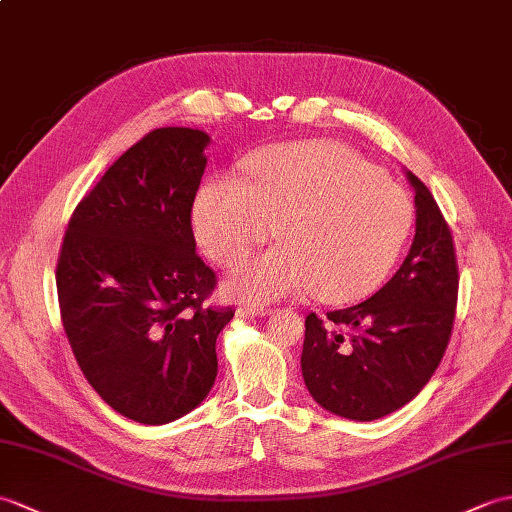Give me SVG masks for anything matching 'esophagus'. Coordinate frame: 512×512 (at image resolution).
Listing matches in <instances>:
<instances>
[{
	"label": "esophagus",
	"instance_id": "obj_1",
	"mask_svg": "<svg viewBox=\"0 0 512 512\" xmlns=\"http://www.w3.org/2000/svg\"><path fill=\"white\" fill-rule=\"evenodd\" d=\"M272 310L264 305H253V303H242L237 307V316H268Z\"/></svg>",
	"mask_w": 512,
	"mask_h": 512
}]
</instances>
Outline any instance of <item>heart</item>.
<instances>
[{"label":"heart","mask_w":512,"mask_h":512,"mask_svg":"<svg viewBox=\"0 0 512 512\" xmlns=\"http://www.w3.org/2000/svg\"><path fill=\"white\" fill-rule=\"evenodd\" d=\"M414 202L353 150L305 141L261 152L246 185L213 178L194 202L198 244L222 268H237L272 235L283 246L244 266L235 296L266 303L314 292L323 303L371 294L412 233Z\"/></svg>","instance_id":"1"}]
</instances>
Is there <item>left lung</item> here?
Instances as JSON below:
<instances>
[{"instance_id":"obj_1","label":"left lung","mask_w":512,"mask_h":512,"mask_svg":"<svg viewBox=\"0 0 512 512\" xmlns=\"http://www.w3.org/2000/svg\"><path fill=\"white\" fill-rule=\"evenodd\" d=\"M408 178L417 233L395 277L364 303L305 318V386L344 419L373 421L406 406L430 382L454 329V237L430 189L412 172Z\"/></svg>"}]
</instances>
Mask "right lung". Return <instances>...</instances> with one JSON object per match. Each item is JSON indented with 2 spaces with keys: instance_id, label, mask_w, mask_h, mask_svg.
Here are the masks:
<instances>
[{
  "instance_id": "add662e5",
  "label": "right lung",
  "mask_w": 512,
  "mask_h": 512,
  "mask_svg": "<svg viewBox=\"0 0 512 512\" xmlns=\"http://www.w3.org/2000/svg\"><path fill=\"white\" fill-rule=\"evenodd\" d=\"M209 137L157 128L78 202L56 261L58 307L82 375L122 417L170 423L209 395L231 307L196 253L192 207Z\"/></svg>"
}]
</instances>
